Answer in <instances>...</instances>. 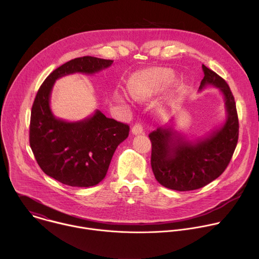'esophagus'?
<instances>
[{
  "label": "esophagus",
  "mask_w": 259,
  "mask_h": 259,
  "mask_svg": "<svg viewBox=\"0 0 259 259\" xmlns=\"http://www.w3.org/2000/svg\"><path fill=\"white\" fill-rule=\"evenodd\" d=\"M142 132H143V128L140 123H137L132 127V134L138 135V134H141Z\"/></svg>",
  "instance_id": "obj_1"
}]
</instances>
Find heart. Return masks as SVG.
Returning a JSON list of instances; mask_svg holds the SVG:
<instances>
[{
	"mask_svg": "<svg viewBox=\"0 0 259 259\" xmlns=\"http://www.w3.org/2000/svg\"><path fill=\"white\" fill-rule=\"evenodd\" d=\"M174 78L173 70L168 68L144 69L130 77L127 84L128 92L133 99L144 101L167 90L172 85Z\"/></svg>",
	"mask_w": 259,
	"mask_h": 259,
	"instance_id": "b5f03b06",
	"label": "heart"
}]
</instances>
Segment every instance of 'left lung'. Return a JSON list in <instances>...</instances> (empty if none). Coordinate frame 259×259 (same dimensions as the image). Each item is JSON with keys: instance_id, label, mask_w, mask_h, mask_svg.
I'll return each mask as SVG.
<instances>
[{"instance_id": "left-lung-1", "label": "left lung", "mask_w": 259, "mask_h": 259, "mask_svg": "<svg viewBox=\"0 0 259 259\" xmlns=\"http://www.w3.org/2000/svg\"><path fill=\"white\" fill-rule=\"evenodd\" d=\"M204 78L199 90L217 88L224 95L226 122L209 134L188 138L174 128V119L158 127L149 137L152 142V169L163 187L187 192L201 189L219 177L228 167L239 137V120L235 98L216 72L202 64Z\"/></svg>"}]
</instances>
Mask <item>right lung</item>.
<instances>
[{
    "label": "right lung",
    "instance_id": "add662e5",
    "mask_svg": "<svg viewBox=\"0 0 259 259\" xmlns=\"http://www.w3.org/2000/svg\"><path fill=\"white\" fill-rule=\"evenodd\" d=\"M114 61L92 56L71 59L46 78L34 98L29 125V144L41 169L69 187L89 188L106 175L118 145L129 135V126L106 118L96 109L90 117L67 122L50 107L56 80L81 72L94 75Z\"/></svg>",
    "mask_w": 259,
    "mask_h": 259
}]
</instances>
